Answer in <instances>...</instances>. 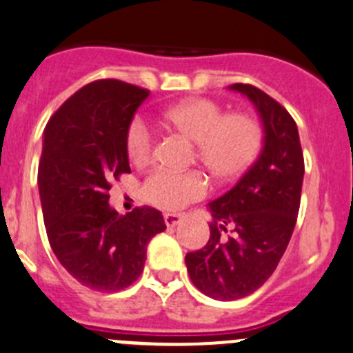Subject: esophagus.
<instances>
[{"instance_id":"1","label":"esophagus","mask_w":353,"mask_h":353,"mask_svg":"<svg viewBox=\"0 0 353 353\" xmlns=\"http://www.w3.org/2000/svg\"><path fill=\"white\" fill-rule=\"evenodd\" d=\"M180 214H174V213H164V223H166V227H174V225L180 223Z\"/></svg>"}]
</instances>
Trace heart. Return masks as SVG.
I'll use <instances>...</instances> for the list:
<instances>
[{"instance_id":"1","label":"heart","mask_w":353,"mask_h":353,"mask_svg":"<svg viewBox=\"0 0 353 353\" xmlns=\"http://www.w3.org/2000/svg\"><path fill=\"white\" fill-rule=\"evenodd\" d=\"M163 123L196 143L199 163L218 182L237 179L258 157L263 128L251 114H225L211 99H190L163 112ZM156 147V132L143 116H135L126 130V152L133 164H147ZM208 192V183L197 171L173 173L157 170L143 183V194L157 208L182 210Z\"/></svg>"}]
</instances>
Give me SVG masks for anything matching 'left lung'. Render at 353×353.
<instances>
[{"label":"left lung","mask_w":353,"mask_h":353,"mask_svg":"<svg viewBox=\"0 0 353 353\" xmlns=\"http://www.w3.org/2000/svg\"><path fill=\"white\" fill-rule=\"evenodd\" d=\"M230 88L260 112L263 150L236 187L210 203V241L185 256L194 286L221 301L254 293L274 274L296 225L305 173L291 114L256 86L236 83Z\"/></svg>","instance_id":"left-lung-1"}]
</instances>
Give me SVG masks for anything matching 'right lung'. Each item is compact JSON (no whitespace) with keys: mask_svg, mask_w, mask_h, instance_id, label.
<instances>
[{"mask_svg":"<svg viewBox=\"0 0 353 353\" xmlns=\"http://www.w3.org/2000/svg\"><path fill=\"white\" fill-rule=\"evenodd\" d=\"M149 90L119 79H97L50 117L38 183L46 236L74 279L114 293L135 283L147 244L166 229L150 206L117 214L109 206L114 180L130 173L126 130Z\"/></svg>","mask_w":353,"mask_h":353,"instance_id":"right-lung-1","label":"right lung"}]
</instances>
